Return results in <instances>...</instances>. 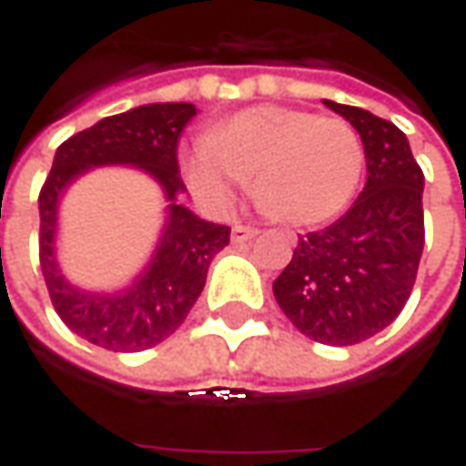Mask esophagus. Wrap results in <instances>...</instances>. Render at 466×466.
Returning a JSON list of instances; mask_svg holds the SVG:
<instances>
[{"label":"esophagus","instance_id":"obj_1","mask_svg":"<svg viewBox=\"0 0 466 466\" xmlns=\"http://www.w3.org/2000/svg\"><path fill=\"white\" fill-rule=\"evenodd\" d=\"M257 236H259V228H254V225H236L233 233H230L233 243H246L257 238Z\"/></svg>","mask_w":466,"mask_h":466}]
</instances>
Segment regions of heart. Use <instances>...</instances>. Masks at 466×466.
<instances>
[{
  "mask_svg": "<svg viewBox=\"0 0 466 466\" xmlns=\"http://www.w3.org/2000/svg\"><path fill=\"white\" fill-rule=\"evenodd\" d=\"M363 166V142L345 118L278 106L223 121L184 163L191 188L209 205L230 207L246 184L267 218L288 225L337 215L355 194Z\"/></svg>",
  "mask_w": 466,
  "mask_h": 466,
  "instance_id": "obj_1",
  "label": "heart"
}]
</instances>
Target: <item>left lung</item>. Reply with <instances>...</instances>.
I'll return each instance as SVG.
<instances>
[{
    "label": "left lung",
    "mask_w": 466,
    "mask_h": 466,
    "mask_svg": "<svg viewBox=\"0 0 466 466\" xmlns=\"http://www.w3.org/2000/svg\"><path fill=\"white\" fill-rule=\"evenodd\" d=\"M324 103L358 129L368 181L337 223L298 236L293 259L272 290L298 331L321 345L348 348L386 329L412 293L425 243V178L391 121Z\"/></svg>",
    "instance_id": "8db88e82"
}]
</instances>
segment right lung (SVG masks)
<instances>
[{
  "label": "right lung",
  "mask_w": 466,
  "mask_h": 466,
  "mask_svg": "<svg viewBox=\"0 0 466 466\" xmlns=\"http://www.w3.org/2000/svg\"><path fill=\"white\" fill-rule=\"evenodd\" d=\"M194 116V103H153L103 118L59 145L54 168L41 187L38 259L48 296L64 324L98 348L139 352L160 345L184 324L205 288L209 261L230 241L228 225L205 223L191 209L176 205V194L187 188L178 170V139ZM106 162L145 167L167 188L171 205L164 241L146 275L124 294L93 297L72 289L58 275L53 230L61 188L87 167Z\"/></svg>",
  "instance_id": "obj_1"
}]
</instances>
